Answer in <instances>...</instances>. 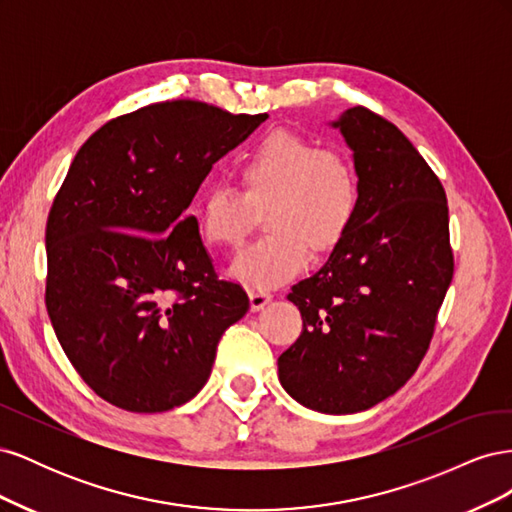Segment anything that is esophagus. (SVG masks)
I'll use <instances>...</instances> for the list:
<instances>
[{
  "mask_svg": "<svg viewBox=\"0 0 512 512\" xmlns=\"http://www.w3.org/2000/svg\"><path fill=\"white\" fill-rule=\"evenodd\" d=\"M269 301H271V292L258 290V288H252V290H250V305H252L254 312H258V309L265 307Z\"/></svg>",
  "mask_w": 512,
  "mask_h": 512,
  "instance_id": "1",
  "label": "esophagus"
}]
</instances>
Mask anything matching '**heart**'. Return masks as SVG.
Listing matches in <instances>:
<instances>
[{"label": "heart", "mask_w": 512, "mask_h": 512, "mask_svg": "<svg viewBox=\"0 0 512 512\" xmlns=\"http://www.w3.org/2000/svg\"><path fill=\"white\" fill-rule=\"evenodd\" d=\"M241 194L213 185L196 205L203 241L237 250L265 218L269 235L232 262L237 282L265 290L297 277L307 250L327 256L344 243L361 209V173L344 149L273 132L237 166Z\"/></svg>", "instance_id": "b5f03b06"}]
</instances>
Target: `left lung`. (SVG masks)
Here are the masks:
<instances>
[{
  "mask_svg": "<svg viewBox=\"0 0 512 512\" xmlns=\"http://www.w3.org/2000/svg\"><path fill=\"white\" fill-rule=\"evenodd\" d=\"M333 126L361 173L359 218L324 267L292 286L303 331L277 369L299 404L350 414L421 365L455 258L442 183L395 123L354 106Z\"/></svg>",
  "mask_w": 512,
  "mask_h": 512,
  "instance_id": "8db88e82",
  "label": "left lung"
}]
</instances>
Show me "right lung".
Here are the masks:
<instances>
[{
    "label": "right lung",
    "mask_w": 512,
    "mask_h": 512,
    "mask_svg": "<svg viewBox=\"0 0 512 512\" xmlns=\"http://www.w3.org/2000/svg\"><path fill=\"white\" fill-rule=\"evenodd\" d=\"M267 117L156 102L104 123L74 156L46 220L44 301L72 367L108 404L153 414L190 401L250 309L185 209Z\"/></svg>",
    "instance_id": "1"
}]
</instances>
